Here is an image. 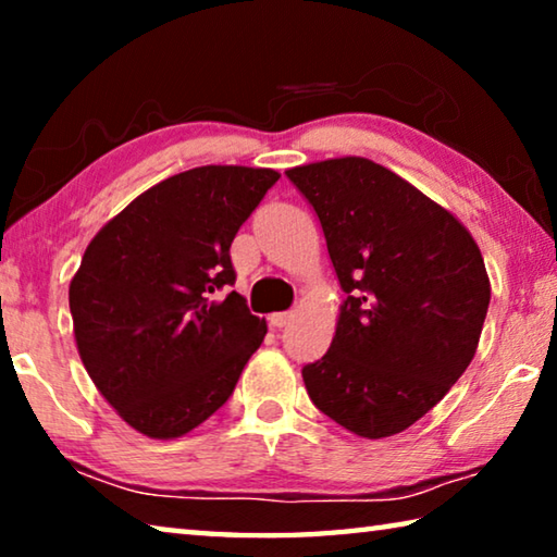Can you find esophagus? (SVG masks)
<instances>
[{
  "mask_svg": "<svg viewBox=\"0 0 557 557\" xmlns=\"http://www.w3.org/2000/svg\"><path fill=\"white\" fill-rule=\"evenodd\" d=\"M292 312H275V314H270V326H275V329H282V326H287L289 322H292Z\"/></svg>",
  "mask_w": 557,
  "mask_h": 557,
  "instance_id": "obj_1",
  "label": "esophagus"
}]
</instances>
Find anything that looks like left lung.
Here are the masks:
<instances>
[{
    "label": "left lung",
    "instance_id": "8db88e82",
    "mask_svg": "<svg viewBox=\"0 0 557 557\" xmlns=\"http://www.w3.org/2000/svg\"><path fill=\"white\" fill-rule=\"evenodd\" d=\"M312 203L346 299L329 351L301 369L312 403L358 437L398 435L476 354L492 285L471 233L363 157L285 172Z\"/></svg>",
    "mask_w": 557,
    "mask_h": 557
}]
</instances>
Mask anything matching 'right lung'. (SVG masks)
I'll return each mask as SVG.
<instances>
[{
	"instance_id": "right-lung-1",
	"label": "right lung",
	"mask_w": 557,
	"mask_h": 557,
	"mask_svg": "<svg viewBox=\"0 0 557 557\" xmlns=\"http://www.w3.org/2000/svg\"><path fill=\"white\" fill-rule=\"evenodd\" d=\"M275 169L196 166L139 194L86 248L69 301L81 361L115 412L182 437L231 398L268 334L231 287V243Z\"/></svg>"
}]
</instances>
